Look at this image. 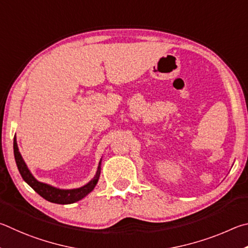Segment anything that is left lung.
I'll list each match as a JSON object with an SVG mask.
<instances>
[{
  "label": "left lung",
  "mask_w": 248,
  "mask_h": 248,
  "mask_svg": "<svg viewBox=\"0 0 248 248\" xmlns=\"http://www.w3.org/2000/svg\"><path fill=\"white\" fill-rule=\"evenodd\" d=\"M14 157H15L16 166L18 168V171L20 173L21 177H23V180L34 190V192L38 193L41 197H43L46 201L50 202L66 205V203H74L76 202H79L82 198L86 197L89 193L93 192L99 179L100 173L98 170L93 179L91 180L88 184L82 186V187L74 188V189L56 188L52 185L39 182L37 179H34V176L31 174V172H30V170L28 169L27 164L25 163L23 157H21L18 146H17L16 134L14 137Z\"/></svg>",
  "instance_id": "obj_1"
}]
</instances>
